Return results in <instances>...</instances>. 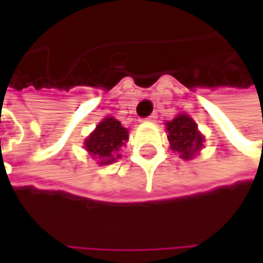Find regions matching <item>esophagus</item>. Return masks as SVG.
<instances>
[{"label": "esophagus", "mask_w": 263, "mask_h": 263, "mask_svg": "<svg viewBox=\"0 0 263 263\" xmlns=\"http://www.w3.org/2000/svg\"><path fill=\"white\" fill-rule=\"evenodd\" d=\"M157 117H158L157 112H154V114H151L149 117H146L144 120H147V122H157Z\"/></svg>", "instance_id": "34e87169"}]
</instances>
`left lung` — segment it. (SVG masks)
Wrapping results in <instances>:
<instances>
[{
	"instance_id": "left-lung-1",
	"label": "left lung",
	"mask_w": 263,
	"mask_h": 263,
	"mask_svg": "<svg viewBox=\"0 0 263 263\" xmlns=\"http://www.w3.org/2000/svg\"><path fill=\"white\" fill-rule=\"evenodd\" d=\"M167 138L171 141V147L180 154L184 160L193 158V155L202 147L204 137L198 131L196 123L185 114H180L172 122L166 123Z\"/></svg>"
}]
</instances>
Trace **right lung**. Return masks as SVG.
I'll return each mask as SVG.
<instances>
[{"label": "right lung", "instance_id": "add662e5", "mask_svg": "<svg viewBox=\"0 0 263 263\" xmlns=\"http://www.w3.org/2000/svg\"><path fill=\"white\" fill-rule=\"evenodd\" d=\"M128 141V131L122 126V123L112 117L105 119L97 125L96 131L85 140V147L89 155L97 157L100 164L114 163L120 158L122 146Z\"/></svg>", "mask_w": 263, "mask_h": 263}]
</instances>
